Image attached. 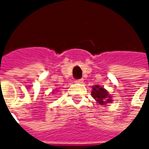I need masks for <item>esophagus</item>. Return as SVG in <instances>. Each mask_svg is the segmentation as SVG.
Segmentation results:
<instances>
[{
  "mask_svg": "<svg viewBox=\"0 0 149 149\" xmlns=\"http://www.w3.org/2000/svg\"><path fill=\"white\" fill-rule=\"evenodd\" d=\"M75 82L77 83V84H82V83L84 82V80H83V79H78V80H76Z\"/></svg>",
  "mask_w": 149,
  "mask_h": 149,
  "instance_id": "esophagus-1",
  "label": "esophagus"
}]
</instances>
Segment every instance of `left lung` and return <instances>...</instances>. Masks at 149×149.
<instances>
[{
	"mask_svg": "<svg viewBox=\"0 0 149 149\" xmlns=\"http://www.w3.org/2000/svg\"><path fill=\"white\" fill-rule=\"evenodd\" d=\"M92 97L96 100L97 102H98L100 105H106L112 102L111 95L107 90L104 89L103 87L100 85H94L93 86L92 92H91Z\"/></svg>",
	"mask_w": 149,
	"mask_h": 149,
	"instance_id": "obj_1",
	"label": "left lung"
}]
</instances>
